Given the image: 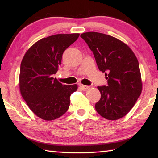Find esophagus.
I'll list each match as a JSON object with an SVG mask.
<instances>
[{
	"mask_svg": "<svg viewBox=\"0 0 158 158\" xmlns=\"http://www.w3.org/2000/svg\"><path fill=\"white\" fill-rule=\"evenodd\" d=\"M79 87L81 88L82 90H86L87 89H88L89 87V86H87V85H82V84H80Z\"/></svg>",
	"mask_w": 158,
	"mask_h": 158,
	"instance_id": "obj_1",
	"label": "esophagus"
}]
</instances>
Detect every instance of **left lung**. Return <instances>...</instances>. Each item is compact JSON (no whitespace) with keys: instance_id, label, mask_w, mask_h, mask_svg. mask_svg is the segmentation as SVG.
<instances>
[{"instance_id":"8db88e82","label":"left lung","mask_w":158,"mask_h":158,"mask_svg":"<svg viewBox=\"0 0 158 158\" xmlns=\"http://www.w3.org/2000/svg\"><path fill=\"white\" fill-rule=\"evenodd\" d=\"M81 37L107 79L106 86H98L101 98L95 105L96 111L109 120L122 118L132 109L142 92L138 60L126 43L113 36L88 32Z\"/></svg>"}]
</instances>
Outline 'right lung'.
<instances>
[{
    "label": "right lung",
    "instance_id": "add662e5",
    "mask_svg": "<svg viewBox=\"0 0 158 158\" xmlns=\"http://www.w3.org/2000/svg\"><path fill=\"white\" fill-rule=\"evenodd\" d=\"M79 34H58L36 42L25 53L19 73V89L29 108L45 121L63 115L70 106V96L77 84L63 85L53 75L61 64L64 52Z\"/></svg>",
    "mask_w": 158,
    "mask_h": 158
}]
</instances>
